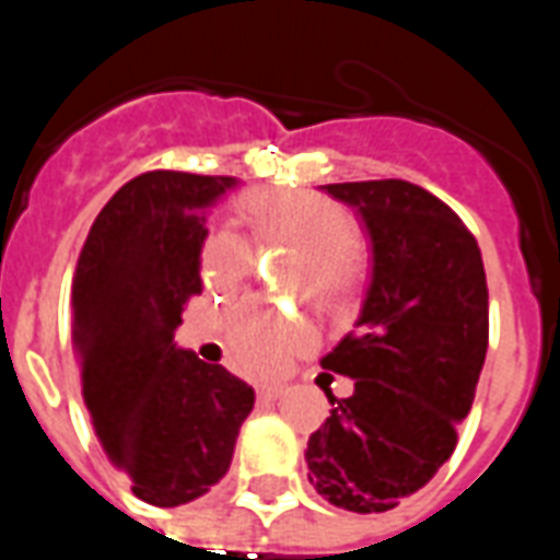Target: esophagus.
I'll use <instances>...</instances> for the list:
<instances>
[{
  "label": "esophagus",
  "instance_id": "obj_1",
  "mask_svg": "<svg viewBox=\"0 0 560 560\" xmlns=\"http://www.w3.org/2000/svg\"><path fill=\"white\" fill-rule=\"evenodd\" d=\"M281 393H284L281 387H276V384H267V387H257V399L276 401V399H281Z\"/></svg>",
  "mask_w": 560,
  "mask_h": 560
}]
</instances>
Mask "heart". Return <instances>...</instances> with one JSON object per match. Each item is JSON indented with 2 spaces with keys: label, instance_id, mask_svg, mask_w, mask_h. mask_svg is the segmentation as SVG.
Masks as SVG:
<instances>
[{
  "label": "heart",
  "instance_id": "b5f03b06",
  "mask_svg": "<svg viewBox=\"0 0 560 560\" xmlns=\"http://www.w3.org/2000/svg\"><path fill=\"white\" fill-rule=\"evenodd\" d=\"M243 221L260 240L303 248L300 281L317 300H339L353 284V219L312 191H260L243 203ZM252 269L248 245L231 231L209 233L200 245V279L209 291L233 293ZM312 339L303 317L276 305L240 303L224 317L228 357L240 372L276 375Z\"/></svg>",
  "mask_w": 560,
  "mask_h": 560
}]
</instances>
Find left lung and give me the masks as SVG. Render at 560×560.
I'll list each match as a JSON object with an SVG mask.
<instances>
[{"mask_svg":"<svg viewBox=\"0 0 560 560\" xmlns=\"http://www.w3.org/2000/svg\"><path fill=\"white\" fill-rule=\"evenodd\" d=\"M357 209L372 279L353 332L320 360L353 381L308 438V482L351 513L399 506L456 450L489 348L480 248L444 200L405 179L320 185Z\"/></svg>","mask_w":560,"mask_h":560,"instance_id":"1","label":"left lung"}]
</instances>
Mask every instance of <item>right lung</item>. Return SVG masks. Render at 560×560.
<instances>
[{"instance_id":"1","label":"right lung","mask_w":560,"mask_h":560,"mask_svg":"<svg viewBox=\"0 0 560 560\" xmlns=\"http://www.w3.org/2000/svg\"><path fill=\"white\" fill-rule=\"evenodd\" d=\"M240 179L149 171L90 228L71 284L80 389L104 453L155 506L207 494L228 474L255 389L173 341L200 293L207 215Z\"/></svg>"}]
</instances>
